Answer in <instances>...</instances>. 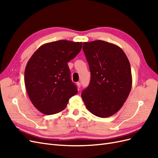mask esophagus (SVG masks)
<instances>
[{
    "label": "esophagus",
    "mask_w": 158,
    "mask_h": 158,
    "mask_svg": "<svg viewBox=\"0 0 158 158\" xmlns=\"http://www.w3.org/2000/svg\"><path fill=\"white\" fill-rule=\"evenodd\" d=\"M76 85H77V87H78V88L79 89V88H80V86H81L80 82H77V83H76Z\"/></svg>",
    "instance_id": "esophagus-1"
}]
</instances>
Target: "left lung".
I'll use <instances>...</instances> for the list:
<instances>
[{
	"instance_id": "8db88e82",
	"label": "left lung",
	"mask_w": 158,
	"mask_h": 158,
	"mask_svg": "<svg viewBox=\"0 0 158 158\" xmlns=\"http://www.w3.org/2000/svg\"><path fill=\"white\" fill-rule=\"evenodd\" d=\"M83 51L88 63L91 80L82 92L89 112L106 118L123 106L132 88L131 64L118 46L102 40L84 42Z\"/></svg>"
}]
</instances>
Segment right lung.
Returning a JSON list of instances; mask_svg holds the SVG:
<instances>
[{"label": "right lung", "mask_w": 158, "mask_h": 158, "mask_svg": "<svg viewBox=\"0 0 158 158\" xmlns=\"http://www.w3.org/2000/svg\"><path fill=\"white\" fill-rule=\"evenodd\" d=\"M82 42L59 40L41 45L28 60L24 82L32 104L47 115L64 109L78 92L70 79L69 62L81 51Z\"/></svg>", "instance_id": "obj_1"}]
</instances>
